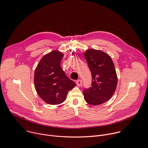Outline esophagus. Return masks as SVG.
<instances>
[{"label":"esophagus","instance_id":"34e87169","mask_svg":"<svg viewBox=\"0 0 148 148\" xmlns=\"http://www.w3.org/2000/svg\"><path fill=\"white\" fill-rule=\"evenodd\" d=\"M82 81L81 80H77L76 81V84L78 86H82Z\"/></svg>","mask_w":148,"mask_h":148}]
</instances>
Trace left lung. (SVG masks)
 <instances>
[{"label": "left lung", "mask_w": 148, "mask_h": 148, "mask_svg": "<svg viewBox=\"0 0 148 148\" xmlns=\"http://www.w3.org/2000/svg\"><path fill=\"white\" fill-rule=\"evenodd\" d=\"M92 77V86L83 91L85 101L90 105L109 100L117 85V76L111 57L100 50L90 49L84 53Z\"/></svg>", "instance_id": "1"}]
</instances>
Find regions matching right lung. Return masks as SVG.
<instances>
[{"label":"right lung","instance_id":"1","mask_svg":"<svg viewBox=\"0 0 148 148\" xmlns=\"http://www.w3.org/2000/svg\"><path fill=\"white\" fill-rule=\"evenodd\" d=\"M64 53L53 51L45 55L34 72V85L39 96L51 105L63 103L68 92L76 86L61 67Z\"/></svg>","mask_w":148,"mask_h":148}]
</instances>
